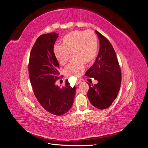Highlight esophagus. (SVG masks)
I'll use <instances>...</instances> for the list:
<instances>
[{
  "instance_id": "esophagus-1",
  "label": "esophagus",
  "mask_w": 148,
  "mask_h": 148,
  "mask_svg": "<svg viewBox=\"0 0 148 148\" xmlns=\"http://www.w3.org/2000/svg\"><path fill=\"white\" fill-rule=\"evenodd\" d=\"M80 83H81V80H80V79H78L77 81V82H76V84H79Z\"/></svg>"
}]
</instances>
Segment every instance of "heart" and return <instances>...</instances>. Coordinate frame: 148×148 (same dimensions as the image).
<instances>
[{"mask_svg":"<svg viewBox=\"0 0 148 148\" xmlns=\"http://www.w3.org/2000/svg\"><path fill=\"white\" fill-rule=\"evenodd\" d=\"M97 49V38L93 31H74L64 37L62 45L55 44L53 52L62 65L70 60L73 52L74 57L66 66L65 72L66 75L78 77L84 70L86 62H90L95 60Z\"/></svg>","mask_w":148,"mask_h":148,"instance_id":"heart-1","label":"heart"}]
</instances>
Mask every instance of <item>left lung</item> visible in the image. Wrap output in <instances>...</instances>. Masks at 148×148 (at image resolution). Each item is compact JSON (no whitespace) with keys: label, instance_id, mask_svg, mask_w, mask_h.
<instances>
[{"label":"left lung","instance_id":"left-lung-1","mask_svg":"<svg viewBox=\"0 0 148 148\" xmlns=\"http://www.w3.org/2000/svg\"><path fill=\"white\" fill-rule=\"evenodd\" d=\"M100 49L95 62L85 75L99 82L91 86L88 83V98L91 104L99 109H106L117 97L122 81V73L114 49L104 36L96 31Z\"/></svg>","mask_w":148,"mask_h":148}]
</instances>
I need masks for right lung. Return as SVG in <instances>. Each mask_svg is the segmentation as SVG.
<instances>
[{
  "label": "right lung",
  "mask_w": 148,
  "mask_h": 148,
  "mask_svg": "<svg viewBox=\"0 0 148 148\" xmlns=\"http://www.w3.org/2000/svg\"><path fill=\"white\" fill-rule=\"evenodd\" d=\"M58 36V34L51 32L37 38L30 53L28 70L31 84L39 103L50 113L61 116L71 108L76 88L70 86L68 79L62 87L56 84L60 79L59 63L53 48Z\"/></svg>",
  "instance_id": "obj_1"
}]
</instances>
